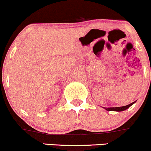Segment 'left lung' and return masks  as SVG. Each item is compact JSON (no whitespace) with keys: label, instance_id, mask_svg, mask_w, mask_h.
<instances>
[{"label":"left lung","instance_id":"left-lung-1","mask_svg":"<svg viewBox=\"0 0 151 151\" xmlns=\"http://www.w3.org/2000/svg\"><path fill=\"white\" fill-rule=\"evenodd\" d=\"M135 102H133L131 103V104H129V105H127V106H119V107H110V108H104L107 111H124L126 109H127L128 108H129L130 106H131L132 104H133Z\"/></svg>","mask_w":151,"mask_h":151}]
</instances>
